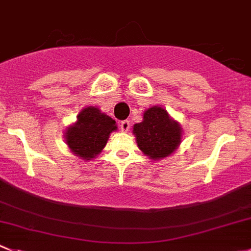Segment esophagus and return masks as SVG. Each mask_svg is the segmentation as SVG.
Listing matches in <instances>:
<instances>
[{
    "label": "esophagus",
    "instance_id": "34e87169",
    "mask_svg": "<svg viewBox=\"0 0 251 251\" xmlns=\"http://www.w3.org/2000/svg\"><path fill=\"white\" fill-rule=\"evenodd\" d=\"M120 128L121 131H124V132H126V131L130 130V121L128 120H123L120 123Z\"/></svg>",
    "mask_w": 251,
    "mask_h": 251
}]
</instances>
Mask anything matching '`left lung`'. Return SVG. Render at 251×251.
I'll return each instance as SVG.
<instances>
[{
	"mask_svg": "<svg viewBox=\"0 0 251 251\" xmlns=\"http://www.w3.org/2000/svg\"><path fill=\"white\" fill-rule=\"evenodd\" d=\"M140 150L152 159L172 154L180 143L181 130L159 106H152L143 114V121L133 126Z\"/></svg>",
	"mask_w": 251,
	"mask_h": 251,
	"instance_id": "obj_1",
	"label": "left lung"
}]
</instances>
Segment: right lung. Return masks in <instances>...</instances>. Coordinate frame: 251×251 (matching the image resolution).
<instances>
[{
  "instance_id": "obj_1",
  "label": "right lung",
  "mask_w": 251,
  "mask_h": 251,
  "mask_svg": "<svg viewBox=\"0 0 251 251\" xmlns=\"http://www.w3.org/2000/svg\"><path fill=\"white\" fill-rule=\"evenodd\" d=\"M116 130L115 120L93 106L83 109L77 123L70 126L65 133L66 143L75 154L91 159L101 152L109 135Z\"/></svg>"
}]
</instances>
